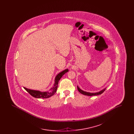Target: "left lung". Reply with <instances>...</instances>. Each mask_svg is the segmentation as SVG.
Returning <instances> with one entry per match:
<instances>
[{
	"instance_id": "1",
	"label": "left lung",
	"mask_w": 134,
	"mask_h": 134,
	"mask_svg": "<svg viewBox=\"0 0 134 134\" xmlns=\"http://www.w3.org/2000/svg\"><path fill=\"white\" fill-rule=\"evenodd\" d=\"M77 89L78 90V91L81 93V94H82L83 95H85V96H98V95H100L101 94H102V93L105 91V90L106 89V87L103 88V89L101 90L100 91L97 92H95V93H91V92H86L80 89L78 86H77Z\"/></svg>"
}]
</instances>
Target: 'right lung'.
<instances>
[{"mask_svg":"<svg viewBox=\"0 0 134 134\" xmlns=\"http://www.w3.org/2000/svg\"><path fill=\"white\" fill-rule=\"evenodd\" d=\"M68 69H66L63 70V71L61 72L59 74H58L57 76L55 78V83L53 84L52 87H51L50 90L46 91H40L38 90H32V89H28L26 87H24L27 92H28L32 96L35 98H47L52 96H53L56 92L58 88V84L59 81L60 80L61 77L63 76L66 72H68Z\"/></svg>","mask_w":134,"mask_h":134,"instance_id":"obj_1","label":"right lung"}]
</instances>
